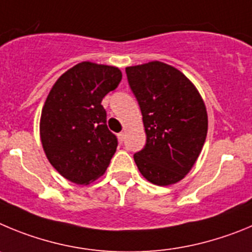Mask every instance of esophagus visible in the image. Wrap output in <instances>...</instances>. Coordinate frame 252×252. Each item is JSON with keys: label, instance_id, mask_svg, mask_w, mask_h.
<instances>
[{"label": "esophagus", "instance_id": "1", "mask_svg": "<svg viewBox=\"0 0 252 252\" xmlns=\"http://www.w3.org/2000/svg\"><path fill=\"white\" fill-rule=\"evenodd\" d=\"M118 138H119V140H121V142L123 143L124 139H126V133H124V131L119 133V134H118Z\"/></svg>", "mask_w": 252, "mask_h": 252}]
</instances>
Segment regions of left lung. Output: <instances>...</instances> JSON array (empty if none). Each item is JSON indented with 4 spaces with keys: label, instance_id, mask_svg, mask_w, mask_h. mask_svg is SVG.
<instances>
[{
    "label": "left lung",
    "instance_id": "left-lung-1",
    "mask_svg": "<svg viewBox=\"0 0 252 252\" xmlns=\"http://www.w3.org/2000/svg\"><path fill=\"white\" fill-rule=\"evenodd\" d=\"M147 134L134 154L143 177L157 186L178 182L191 171L207 135V112L193 84L180 70L152 61L126 69Z\"/></svg>",
    "mask_w": 252,
    "mask_h": 252
}]
</instances>
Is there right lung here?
Returning <instances> with one entry per match:
<instances>
[{
	"mask_svg": "<svg viewBox=\"0 0 252 252\" xmlns=\"http://www.w3.org/2000/svg\"><path fill=\"white\" fill-rule=\"evenodd\" d=\"M118 67L84 61L58 79L40 121L49 162L66 180L88 185L101 176L118 146L101 100L119 85Z\"/></svg>",
	"mask_w": 252,
	"mask_h": 252,
	"instance_id": "right-lung-1",
	"label": "right lung"
}]
</instances>
